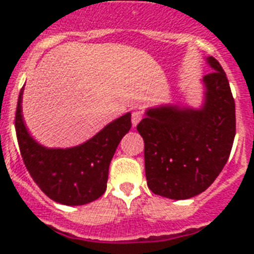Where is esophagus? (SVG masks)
<instances>
[{"label":"esophagus","mask_w":254,"mask_h":254,"mask_svg":"<svg viewBox=\"0 0 254 254\" xmlns=\"http://www.w3.org/2000/svg\"><path fill=\"white\" fill-rule=\"evenodd\" d=\"M143 118V111L142 110H134L132 111V116H131V120H132V125L136 126L142 120Z\"/></svg>","instance_id":"esophagus-1"}]
</instances>
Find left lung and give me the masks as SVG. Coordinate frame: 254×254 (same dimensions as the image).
Masks as SVG:
<instances>
[{
  "label": "left lung",
  "instance_id": "left-lung-1",
  "mask_svg": "<svg viewBox=\"0 0 254 254\" xmlns=\"http://www.w3.org/2000/svg\"><path fill=\"white\" fill-rule=\"evenodd\" d=\"M205 75L202 111L162 107L148 110L138 125L144 140L147 186L170 199L205 191L229 159L236 135V104L228 77L214 57Z\"/></svg>",
  "mask_w": 254,
  "mask_h": 254
}]
</instances>
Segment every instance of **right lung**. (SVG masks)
Listing matches in <instances>:
<instances>
[{
	"instance_id": "right-lung-1",
	"label": "right lung",
	"mask_w": 254,
	"mask_h": 254,
	"mask_svg": "<svg viewBox=\"0 0 254 254\" xmlns=\"http://www.w3.org/2000/svg\"><path fill=\"white\" fill-rule=\"evenodd\" d=\"M21 89L17 102L16 135L21 156L41 191L63 205H85L104 194L108 169L118 144L131 128V114H126L81 146L49 150L30 138L21 118Z\"/></svg>"
}]
</instances>
